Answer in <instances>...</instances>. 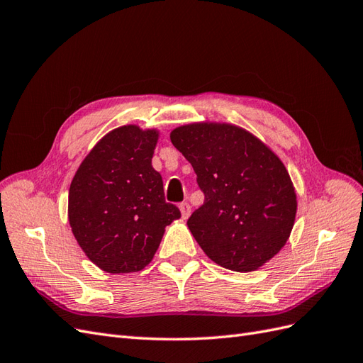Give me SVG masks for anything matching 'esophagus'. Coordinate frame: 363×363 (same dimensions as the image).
<instances>
[{"label":"esophagus","mask_w":363,"mask_h":363,"mask_svg":"<svg viewBox=\"0 0 363 363\" xmlns=\"http://www.w3.org/2000/svg\"><path fill=\"white\" fill-rule=\"evenodd\" d=\"M179 207H180V212H182L183 219H188L189 215H191V206H189V203H182Z\"/></svg>","instance_id":"34e87169"}]
</instances>
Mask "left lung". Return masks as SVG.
Wrapping results in <instances>:
<instances>
[{
  "label": "left lung",
  "mask_w": 363,
  "mask_h": 363,
  "mask_svg": "<svg viewBox=\"0 0 363 363\" xmlns=\"http://www.w3.org/2000/svg\"><path fill=\"white\" fill-rule=\"evenodd\" d=\"M204 194L188 227L223 268L250 272L286 244L296 213L289 174L274 152L244 128L191 124L171 131Z\"/></svg>",
  "instance_id": "obj_1"
}]
</instances>
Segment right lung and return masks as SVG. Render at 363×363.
I'll return each instance as SVG.
<instances>
[{
	"label": "right lung",
	"mask_w": 363,
	"mask_h": 363,
	"mask_svg": "<svg viewBox=\"0 0 363 363\" xmlns=\"http://www.w3.org/2000/svg\"><path fill=\"white\" fill-rule=\"evenodd\" d=\"M156 142V130L119 127L98 142L72 179V233L86 256L106 272L144 269L164 227L182 216L177 206L164 200L162 175L151 164Z\"/></svg>",
	"instance_id": "add662e5"
}]
</instances>
